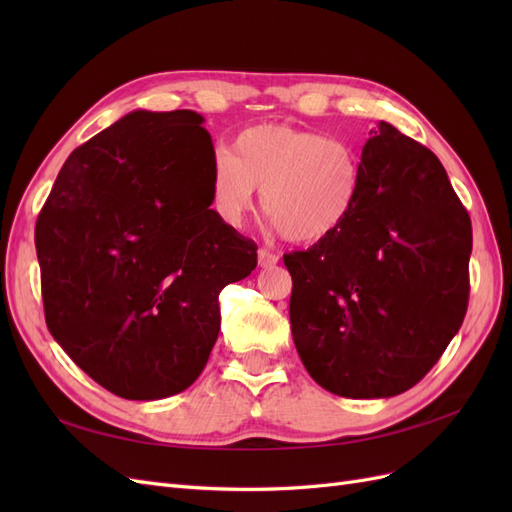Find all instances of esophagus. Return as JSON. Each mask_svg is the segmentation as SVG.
Returning <instances> with one entry per match:
<instances>
[{"instance_id":"esophagus-1","label":"esophagus","mask_w":512,"mask_h":512,"mask_svg":"<svg viewBox=\"0 0 512 512\" xmlns=\"http://www.w3.org/2000/svg\"><path fill=\"white\" fill-rule=\"evenodd\" d=\"M277 260H280V256L273 254V252H269V250H265V247H260V250H258V265H260L262 269L275 267V265H277Z\"/></svg>"}]
</instances>
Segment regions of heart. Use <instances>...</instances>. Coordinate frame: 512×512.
<instances>
[{
	"instance_id": "obj_1",
	"label": "heart",
	"mask_w": 512,
	"mask_h": 512,
	"mask_svg": "<svg viewBox=\"0 0 512 512\" xmlns=\"http://www.w3.org/2000/svg\"><path fill=\"white\" fill-rule=\"evenodd\" d=\"M361 188L356 151L327 134L265 123L243 130L235 153L211 162V200L220 218L239 226L256 207L292 243H318L346 224Z\"/></svg>"
}]
</instances>
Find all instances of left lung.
Returning a JSON list of instances; mask_svg holds the SVG:
<instances>
[{
    "mask_svg": "<svg viewBox=\"0 0 512 512\" xmlns=\"http://www.w3.org/2000/svg\"><path fill=\"white\" fill-rule=\"evenodd\" d=\"M470 254V215L440 160L380 121L361 153L346 224L284 256L292 339L307 374L350 399L412 389L466 316Z\"/></svg>",
    "mask_w": 512,
    "mask_h": 512,
    "instance_id": "obj_1",
    "label": "left lung"
}]
</instances>
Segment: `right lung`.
Instances as JSON below:
<instances>
[{
    "mask_svg": "<svg viewBox=\"0 0 512 512\" xmlns=\"http://www.w3.org/2000/svg\"><path fill=\"white\" fill-rule=\"evenodd\" d=\"M203 121L121 117L70 153L38 215L46 327L123 399L188 389L218 339L222 288L256 269V243L209 209Z\"/></svg>",
    "mask_w": 512,
    "mask_h": 512,
    "instance_id": "right-lung-1",
    "label": "right lung"
}]
</instances>
